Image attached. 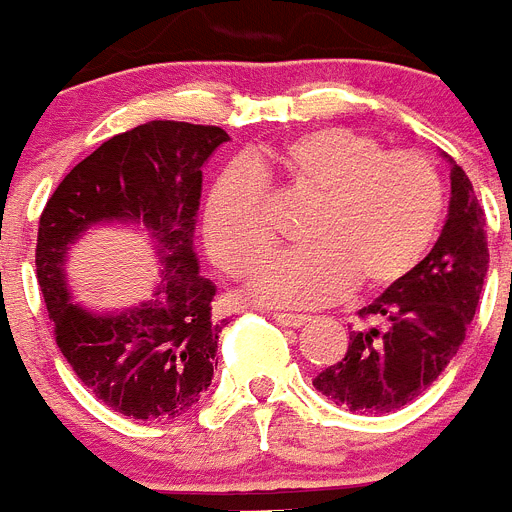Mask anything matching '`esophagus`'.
Listing matches in <instances>:
<instances>
[{"mask_svg": "<svg viewBox=\"0 0 512 512\" xmlns=\"http://www.w3.org/2000/svg\"><path fill=\"white\" fill-rule=\"evenodd\" d=\"M273 319L280 326H293V329H301V326H306L311 321L306 313H273Z\"/></svg>", "mask_w": 512, "mask_h": 512, "instance_id": "34e87169", "label": "esophagus"}]
</instances>
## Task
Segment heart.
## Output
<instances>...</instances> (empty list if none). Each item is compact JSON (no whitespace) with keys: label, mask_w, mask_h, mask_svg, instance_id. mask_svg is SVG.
<instances>
[{"label":"heart","mask_w":512,"mask_h":512,"mask_svg":"<svg viewBox=\"0 0 512 512\" xmlns=\"http://www.w3.org/2000/svg\"><path fill=\"white\" fill-rule=\"evenodd\" d=\"M313 199L308 247L275 257L250 285L260 306L316 308L354 283L388 290L416 270L444 216V178L421 153H385L375 137L321 127L232 163L211 183L201 214L206 255L229 278H250L273 252L267 181Z\"/></svg>","instance_id":"obj_1"}]
</instances>
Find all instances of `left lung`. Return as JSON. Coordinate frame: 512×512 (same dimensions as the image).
Wrapping results in <instances>:
<instances>
[{
  "instance_id": "left-lung-1",
  "label": "left lung",
  "mask_w": 512,
  "mask_h": 512,
  "mask_svg": "<svg viewBox=\"0 0 512 512\" xmlns=\"http://www.w3.org/2000/svg\"><path fill=\"white\" fill-rule=\"evenodd\" d=\"M446 160L451 201L434 250L359 311L377 324L352 331L347 354L313 377V388L349 411L390 413L416 400L457 354L474 319L490 265L485 211L467 173Z\"/></svg>"
}]
</instances>
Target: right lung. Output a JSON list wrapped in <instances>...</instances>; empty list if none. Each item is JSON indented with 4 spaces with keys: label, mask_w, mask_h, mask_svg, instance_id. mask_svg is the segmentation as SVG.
<instances>
[{
    "label": "right lung",
    "mask_w": 512,
    "mask_h": 512,
    "mask_svg": "<svg viewBox=\"0 0 512 512\" xmlns=\"http://www.w3.org/2000/svg\"><path fill=\"white\" fill-rule=\"evenodd\" d=\"M227 140V132L211 124H140L81 160L40 214L35 267L55 344L78 380L122 416H183L211 385L227 319L211 311L216 288L199 275L193 229L201 168ZM101 221L142 223L154 234L164 270L147 304L94 314L70 303L62 273L65 252Z\"/></svg>",
    "instance_id": "right-lung-1"
}]
</instances>
